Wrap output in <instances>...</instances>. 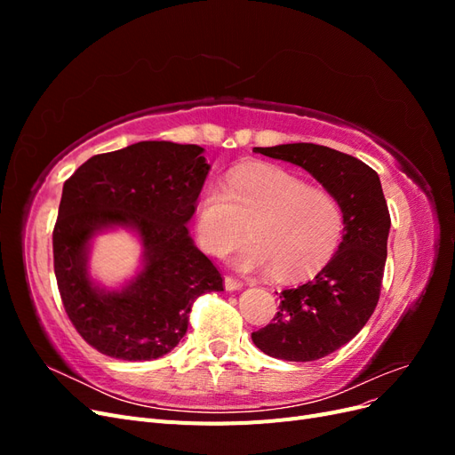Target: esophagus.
Returning a JSON list of instances; mask_svg holds the SVG:
<instances>
[{"label":"esophagus","instance_id":"1","mask_svg":"<svg viewBox=\"0 0 455 455\" xmlns=\"http://www.w3.org/2000/svg\"><path fill=\"white\" fill-rule=\"evenodd\" d=\"M224 284H226V291H229V292H235V291H241V288L244 286L241 281H237V279H233V277H228L224 279Z\"/></svg>","mask_w":455,"mask_h":455}]
</instances>
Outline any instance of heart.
I'll use <instances>...</instances> for the list:
<instances>
[{"mask_svg": "<svg viewBox=\"0 0 455 455\" xmlns=\"http://www.w3.org/2000/svg\"><path fill=\"white\" fill-rule=\"evenodd\" d=\"M343 231L339 201L326 188L279 167L244 169L226 188L206 186L196 206V235L204 252L224 258L251 233L233 259L241 271L299 279L319 271Z\"/></svg>", "mask_w": 455, "mask_h": 455, "instance_id": "heart-1", "label": "heart"}]
</instances>
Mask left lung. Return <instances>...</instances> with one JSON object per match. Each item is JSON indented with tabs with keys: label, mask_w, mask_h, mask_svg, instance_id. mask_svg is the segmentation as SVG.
Masks as SVG:
<instances>
[{
	"label": "left lung",
	"mask_w": 455,
	"mask_h": 455,
	"mask_svg": "<svg viewBox=\"0 0 455 455\" xmlns=\"http://www.w3.org/2000/svg\"><path fill=\"white\" fill-rule=\"evenodd\" d=\"M254 151L298 164L341 204L343 237L336 254L315 279L283 291L273 323L252 332L254 346L275 359H323L359 334L378 306L391 228L379 176L356 157L319 144Z\"/></svg>",
	"instance_id": "left-lung-1"
}]
</instances>
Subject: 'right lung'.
Returning a JSON list of instances; mask_svg holds the SVG:
<instances>
[{
    "instance_id": "1",
    "label": "right lung",
    "mask_w": 455,
    "mask_h": 455,
    "mask_svg": "<svg viewBox=\"0 0 455 455\" xmlns=\"http://www.w3.org/2000/svg\"><path fill=\"white\" fill-rule=\"evenodd\" d=\"M196 144L149 140L94 156L68 178L52 231L54 275L64 309L89 346L121 361H154L178 346L204 292L222 275L189 237L188 222L211 171ZM134 230L143 266L121 289L94 283L92 239Z\"/></svg>"
}]
</instances>
